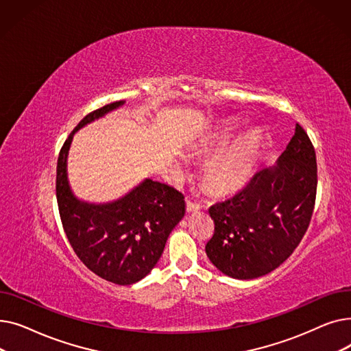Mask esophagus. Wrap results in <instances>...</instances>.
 Segmentation results:
<instances>
[{"mask_svg": "<svg viewBox=\"0 0 351 351\" xmlns=\"http://www.w3.org/2000/svg\"><path fill=\"white\" fill-rule=\"evenodd\" d=\"M200 208H202V206L197 204V202H193L192 199H186V210H188L189 213L197 212Z\"/></svg>", "mask_w": 351, "mask_h": 351, "instance_id": "obj_1", "label": "esophagus"}]
</instances>
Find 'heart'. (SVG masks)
I'll list each match as a JSON object with an SVG mask.
<instances>
[{
  "instance_id": "obj_1",
  "label": "heart",
  "mask_w": 351,
  "mask_h": 351,
  "mask_svg": "<svg viewBox=\"0 0 351 351\" xmlns=\"http://www.w3.org/2000/svg\"><path fill=\"white\" fill-rule=\"evenodd\" d=\"M220 139H208L202 143V151H209L212 146L217 145ZM257 147L259 138L254 132L247 134L234 141L222 152L212 156L205 166V179L209 188L216 192H225L236 188L247 178Z\"/></svg>"
}]
</instances>
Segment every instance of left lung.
<instances>
[{"label":"left lung","mask_w":351,"mask_h":351,"mask_svg":"<svg viewBox=\"0 0 351 351\" xmlns=\"http://www.w3.org/2000/svg\"><path fill=\"white\" fill-rule=\"evenodd\" d=\"M317 191L316 152L307 132H296L273 168L256 172L234 196L210 206L215 232L210 262L233 279H256L279 267L310 225Z\"/></svg>","instance_id":"obj_1"}]
</instances>
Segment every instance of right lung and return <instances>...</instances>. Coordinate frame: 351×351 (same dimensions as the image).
Instances as JSON below:
<instances>
[{
    "mask_svg": "<svg viewBox=\"0 0 351 351\" xmlns=\"http://www.w3.org/2000/svg\"><path fill=\"white\" fill-rule=\"evenodd\" d=\"M122 104L92 110L69 134L60 151L55 188L64 232L80 261L101 279L126 286L143 279L158 263L169 233L185 215V196L152 179L112 204H86L72 195L66 156L73 134Z\"/></svg>",
    "mask_w": 351,
    "mask_h": 351,
    "instance_id": "obj_1",
    "label": "right lung"
}]
</instances>
